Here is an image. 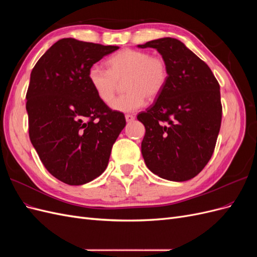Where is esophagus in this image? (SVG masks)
<instances>
[{"instance_id": "34e87169", "label": "esophagus", "mask_w": 257, "mask_h": 257, "mask_svg": "<svg viewBox=\"0 0 257 257\" xmlns=\"http://www.w3.org/2000/svg\"><path fill=\"white\" fill-rule=\"evenodd\" d=\"M134 119H135V116L133 114H125L126 122H132V121H134Z\"/></svg>"}]
</instances>
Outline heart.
Masks as SVG:
<instances>
[{"instance_id":"obj_1","label":"heart","mask_w":257,"mask_h":257,"mask_svg":"<svg viewBox=\"0 0 257 257\" xmlns=\"http://www.w3.org/2000/svg\"><path fill=\"white\" fill-rule=\"evenodd\" d=\"M106 65L107 71L99 65H92L88 71V80L105 104L111 102L119 82L124 80L123 89L126 92L111 103V108L116 111L139 109L147 97L154 99L161 94L168 79L165 60L144 50H120L107 60Z\"/></svg>"}]
</instances>
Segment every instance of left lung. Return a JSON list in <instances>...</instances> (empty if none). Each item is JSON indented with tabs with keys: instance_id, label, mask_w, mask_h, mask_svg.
<instances>
[{
	"instance_id": "8db88e82",
	"label": "left lung",
	"mask_w": 257,
	"mask_h": 257,
	"mask_svg": "<svg viewBox=\"0 0 257 257\" xmlns=\"http://www.w3.org/2000/svg\"><path fill=\"white\" fill-rule=\"evenodd\" d=\"M165 60L168 79L154 104L138 113L146 127L142 153L147 167L170 181H188L211 159L222 121L220 84L211 69L172 37L138 45Z\"/></svg>"
}]
</instances>
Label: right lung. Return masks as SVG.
Wrapping results in <instances>:
<instances>
[{
    "label": "right lung",
    "instance_id": "1",
    "mask_svg": "<svg viewBox=\"0 0 257 257\" xmlns=\"http://www.w3.org/2000/svg\"><path fill=\"white\" fill-rule=\"evenodd\" d=\"M118 46L62 38L31 72L27 92L30 141L46 169L69 185L102 175L125 116L100 100L89 68Z\"/></svg>",
    "mask_w": 257,
    "mask_h": 257
}]
</instances>
